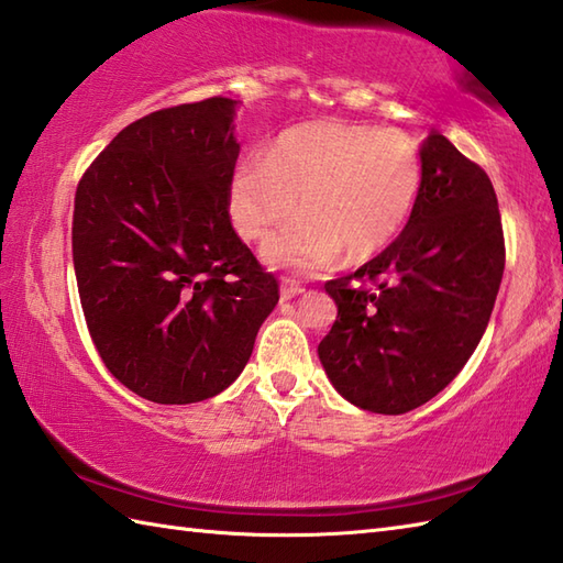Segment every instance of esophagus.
I'll use <instances>...</instances> for the list:
<instances>
[{
	"instance_id": "34e87169",
	"label": "esophagus",
	"mask_w": 563,
	"mask_h": 563,
	"mask_svg": "<svg viewBox=\"0 0 563 563\" xmlns=\"http://www.w3.org/2000/svg\"><path fill=\"white\" fill-rule=\"evenodd\" d=\"M303 291H306V286H303L301 282L284 277V282H282V298H284V301H289V298L301 296Z\"/></svg>"
}]
</instances>
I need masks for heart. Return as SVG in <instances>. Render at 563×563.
Listing matches in <instances>:
<instances>
[{
  "label": "heart",
  "instance_id": "obj_1",
  "mask_svg": "<svg viewBox=\"0 0 563 563\" xmlns=\"http://www.w3.org/2000/svg\"><path fill=\"white\" fill-rule=\"evenodd\" d=\"M421 156L405 134L368 124L316 122L247 154L229 185V211L245 241H265L284 221L303 219L265 245L277 267L313 272L344 250L366 260L405 229L421 190Z\"/></svg>",
  "mask_w": 563,
  "mask_h": 563
}]
</instances>
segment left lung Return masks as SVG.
Returning a JSON list of instances; mask_svg holds the SVG:
<instances>
[{"label": "left lung", "instance_id": "obj_1", "mask_svg": "<svg viewBox=\"0 0 563 563\" xmlns=\"http://www.w3.org/2000/svg\"><path fill=\"white\" fill-rule=\"evenodd\" d=\"M421 170L405 231L354 274L324 284L336 320L318 356L336 393L376 415H405L457 376L504 277V227L484 168L431 132Z\"/></svg>", "mask_w": 563, "mask_h": 563}]
</instances>
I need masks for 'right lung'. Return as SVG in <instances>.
I'll list each match as a JSON object with an SVG mask.
<instances>
[{"label": "right lung", "mask_w": 563, "mask_h": 563, "mask_svg": "<svg viewBox=\"0 0 563 563\" xmlns=\"http://www.w3.org/2000/svg\"><path fill=\"white\" fill-rule=\"evenodd\" d=\"M235 101L164 108L128 124L84 170L71 255L91 340L124 387L156 405L239 378L279 282L233 231Z\"/></svg>", "instance_id": "obj_1"}]
</instances>
